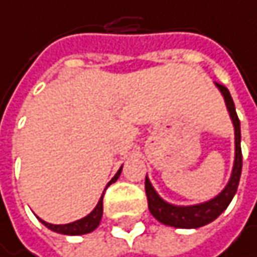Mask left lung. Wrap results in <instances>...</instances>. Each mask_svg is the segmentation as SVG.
<instances>
[{"instance_id": "8db88e82", "label": "left lung", "mask_w": 257, "mask_h": 257, "mask_svg": "<svg viewBox=\"0 0 257 257\" xmlns=\"http://www.w3.org/2000/svg\"><path fill=\"white\" fill-rule=\"evenodd\" d=\"M215 85L224 97L226 108L229 111L230 120L233 123V130H235V160H233L230 178H229L226 187L211 200H206V202H202L197 205L179 206V205H173V203L164 200L157 193V190L152 187V184L146 175L145 185H146L149 211L160 223H163L166 226H172V227H178V229H197V227L206 226L211 221H214L215 218H218L226 211V208L229 206V203L232 202V199L238 190L241 170H242L241 124H239V118H238V114L235 109V103H233V99H232L229 90L218 82H215Z\"/></svg>"}]
</instances>
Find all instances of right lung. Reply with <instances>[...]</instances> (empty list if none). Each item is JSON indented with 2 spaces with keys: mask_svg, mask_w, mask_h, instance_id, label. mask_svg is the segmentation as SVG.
I'll use <instances>...</instances> for the list:
<instances>
[{
  "mask_svg": "<svg viewBox=\"0 0 257 257\" xmlns=\"http://www.w3.org/2000/svg\"><path fill=\"white\" fill-rule=\"evenodd\" d=\"M121 167H123V166H121ZM121 167H120L118 172L114 175V178L106 184L105 190H106L112 182H115V181L118 179V176H120V173H121ZM103 193H105V191H103ZM103 193H102V196H100L97 205L94 206V209H93L88 215H85L84 218H81V220H76V221H72V223H67V224H51V223H46L45 220L39 218V217H37V218H39V221H40L43 226H46L49 230L57 232V233H61V235L75 236V235H85V233H90V232H93V230L99 226V223H100V220H102V214H103V206H102Z\"/></svg>",
  "mask_w": 257,
  "mask_h": 257,
  "instance_id": "add662e5",
  "label": "right lung"
}]
</instances>
